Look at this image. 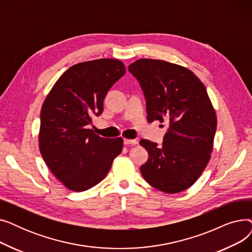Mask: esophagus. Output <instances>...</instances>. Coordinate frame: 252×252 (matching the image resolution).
<instances>
[{"instance_id":"1","label":"esophagus","mask_w":252,"mask_h":252,"mask_svg":"<svg viewBox=\"0 0 252 252\" xmlns=\"http://www.w3.org/2000/svg\"><path fill=\"white\" fill-rule=\"evenodd\" d=\"M124 144H125V145H136V144H138V141H137V140L125 139V140H124Z\"/></svg>"}]
</instances>
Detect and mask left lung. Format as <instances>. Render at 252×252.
I'll list each match as a JSON object with an SVG mask.
<instances>
[{"mask_svg": "<svg viewBox=\"0 0 252 252\" xmlns=\"http://www.w3.org/2000/svg\"><path fill=\"white\" fill-rule=\"evenodd\" d=\"M147 103V121L169 123L161 146L149 140L141 174L157 190L174 194L199 179L213 152L217 114L206 89L190 69L157 59H139L128 66Z\"/></svg>", "mask_w": 252, "mask_h": 252, "instance_id": "obj_1", "label": "left lung"}]
</instances>
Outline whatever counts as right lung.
<instances>
[{
  "label": "right lung",
  "mask_w": 252,
  "mask_h": 252,
  "mask_svg": "<svg viewBox=\"0 0 252 252\" xmlns=\"http://www.w3.org/2000/svg\"><path fill=\"white\" fill-rule=\"evenodd\" d=\"M125 73L118 59L77 63L58 78L43 103L39 151L52 174L69 190L94 187L123 150V138H102L88 126L103 112L106 94Z\"/></svg>",
  "instance_id": "1"
}]
</instances>
